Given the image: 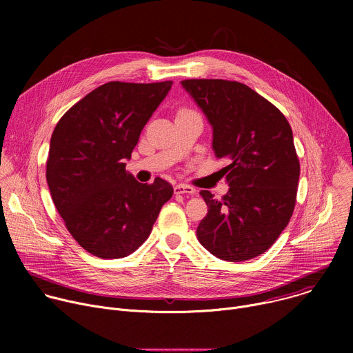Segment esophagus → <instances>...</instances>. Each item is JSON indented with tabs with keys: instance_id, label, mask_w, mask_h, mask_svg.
Segmentation results:
<instances>
[{
	"instance_id": "34e87169",
	"label": "esophagus",
	"mask_w": 353,
	"mask_h": 353,
	"mask_svg": "<svg viewBox=\"0 0 353 353\" xmlns=\"http://www.w3.org/2000/svg\"><path fill=\"white\" fill-rule=\"evenodd\" d=\"M194 192H195V190L191 185H187V184H177L174 187V194H188V195H192Z\"/></svg>"
}]
</instances>
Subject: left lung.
I'll use <instances>...</instances> for the list:
<instances>
[{"label": "left lung", "mask_w": 353, "mask_h": 353, "mask_svg": "<svg viewBox=\"0 0 353 353\" xmlns=\"http://www.w3.org/2000/svg\"><path fill=\"white\" fill-rule=\"evenodd\" d=\"M183 88L214 128L212 148L229 192L203 195L207 216L196 237L211 254L226 261L254 259L276 241L296 204L300 174L292 128L271 102L244 83L225 79H184Z\"/></svg>", "instance_id": "obj_1"}]
</instances>
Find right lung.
<instances>
[{"label": "right lung", "instance_id": "1", "mask_svg": "<svg viewBox=\"0 0 353 353\" xmlns=\"http://www.w3.org/2000/svg\"><path fill=\"white\" fill-rule=\"evenodd\" d=\"M172 83L108 82L82 97L53 131L46 166L50 194L71 236L99 259L134 253L173 195L166 180L142 184L125 170Z\"/></svg>", "mask_w": 353, "mask_h": 353}]
</instances>
